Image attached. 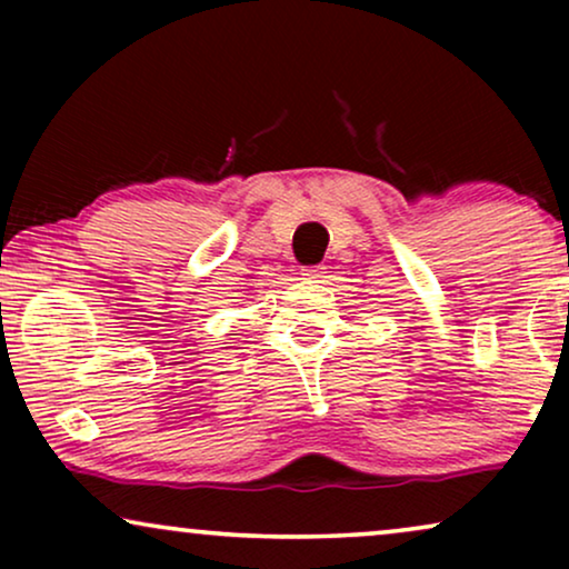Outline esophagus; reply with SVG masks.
<instances>
[{"label":"esophagus","mask_w":569,"mask_h":569,"mask_svg":"<svg viewBox=\"0 0 569 569\" xmlns=\"http://www.w3.org/2000/svg\"><path fill=\"white\" fill-rule=\"evenodd\" d=\"M326 277V267H306L302 269V279H308V282H321Z\"/></svg>","instance_id":"34e87169"}]
</instances>
